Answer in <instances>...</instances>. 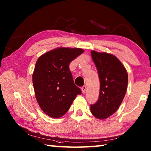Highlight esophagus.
I'll use <instances>...</instances> for the list:
<instances>
[{
	"label": "esophagus",
	"mask_w": 151,
	"mask_h": 151,
	"mask_svg": "<svg viewBox=\"0 0 151 151\" xmlns=\"http://www.w3.org/2000/svg\"><path fill=\"white\" fill-rule=\"evenodd\" d=\"M81 90H82V93H85V92L86 91V86H82V87L81 88Z\"/></svg>",
	"instance_id": "obj_1"
}]
</instances>
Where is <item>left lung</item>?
I'll return each instance as SVG.
<instances>
[{"instance_id":"1","label":"left lung","mask_w":151,"mask_h":151,"mask_svg":"<svg viewBox=\"0 0 151 151\" xmlns=\"http://www.w3.org/2000/svg\"><path fill=\"white\" fill-rule=\"evenodd\" d=\"M91 54L100 79L99 99L91 104V112L95 117L104 119L114 114L123 101L127 89L128 73L112 54L94 50Z\"/></svg>"}]
</instances>
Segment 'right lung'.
I'll return each instance as SVG.
<instances>
[{"label":"right lung","instance_id":"add662e5","mask_svg":"<svg viewBox=\"0 0 151 151\" xmlns=\"http://www.w3.org/2000/svg\"><path fill=\"white\" fill-rule=\"evenodd\" d=\"M84 52L79 48L60 47L38 58L32 75L36 100L49 117L63 116L82 91L74 84L69 65Z\"/></svg>","mask_w":151,"mask_h":151}]
</instances>
